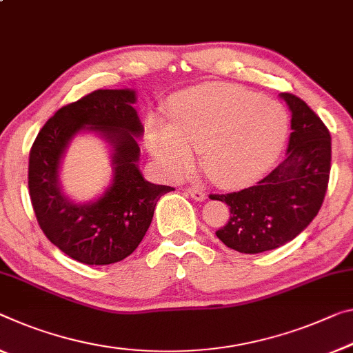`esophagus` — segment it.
<instances>
[{"label":"esophagus","mask_w":353,"mask_h":353,"mask_svg":"<svg viewBox=\"0 0 353 353\" xmlns=\"http://www.w3.org/2000/svg\"><path fill=\"white\" fill-rule=\"evenodd\" d=\"M186 192H188L189 195H191V197H192L194 200H199V202H202V200L207 199V192H205L202 188L191 186V188L186 189Z\"/></svg>","instance_id":"obj_1"}]
</instances>
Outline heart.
<instances>
[{
  "label": "heart",
  "instance_id": "obj_1",
  "mask_svg": "<svg viewBox=\"0 0 353 353\" xmlns=\"http://www.w3.org/2000/svg\"><path fill=\"white\" fill-rule=\"evenodd\" d=\"M289 120L278 102L241 86L207 83L178 94L170 123L150 124V150L167 176L191 170L195 151L221 186L252 181L283 150Z\"/></svg>",
  "mask_w": 353,
  "mask_h": 353
}]
</instances>
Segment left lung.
I'll return each mask as SVG.
<instances>
[{
	"mask_svg": "<svg viewBox=\"0 0 353 353\" xmlns=\"http://www.w3.org/2000/svg\"><path fill=\"white\" fill-rule=\"evenodd\" d=\"M292 112L287 158L256 186L211 194L230 207L225 225L216 230L227 248L259 254L294 240L321 210L332 169V135L305 101L283 93Z\"/></svg>",
	"mask_w": 353,
	"mask_h": 353,
	"instance_id": "obj_1",
	"label": "left lung"
}]
</instances>
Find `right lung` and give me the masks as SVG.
Listing matches in <instances>:
<instances>
[{"label": "right lung", "instance_id": "1", "mask_svg": "<svg viewBox=\"0 0 353 353\" xmlns=\"http://www.w3.org/2000/svg\"><path fill=\"white\" fill-rule=\"evenodd\" d=\"M131 90H96L64 105L37 134L30 150L28 188L37 224L70 259L86 265L120 262L135 251L170 186L143 180L137 137L143 132ZM82 128L114 146L112 186L93 204L69 203L57 186V167L70 139Z\"/></svg>", "mask_w": 353, "mask_h": 353}]
</instances>
